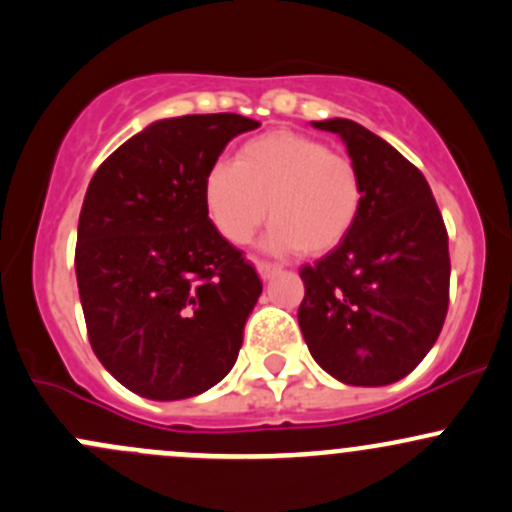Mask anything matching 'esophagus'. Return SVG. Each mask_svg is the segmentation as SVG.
<instances>
[{
	"mask_svg": "<svg viewBox=\"0 0 512 512\" xmlns=\"http://www.w3.org/2000/svg\"><path fill=\"white\" fill-rule=\"evenodd\" d=\"M256 271L263 281H271L276 273H281V266H276V263H268V261H256Z\"/></svg>",
	"mask_w": 512,
	"mask_h": 512,
	"instance_id": "obj_1",
	"label": "esophagus"
}]
</instances>
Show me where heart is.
Wrapping results in <instances>:
<instances>
[{"label": "heart", "mask_w": 512, "mask_h": 512, "mask_svg": "<svg viewBox=\"0 0 512 512\" xmlns=\"http://www.w3.org/2000/svg\"><path fill=\"white\" fill-rule=\"evenodd\" d=\"M355 162L293 130H271L217 162L204 179V204L229 244H246L268 212L266 249L323 256L355 229L362 212Z\"/></svg>", "instance_id": "b5f03b06"}]
</instances>
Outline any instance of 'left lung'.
<instances>
[{
	"mask_svg": "<svg viewBox=\"0 0 512 512\" xmlns=\"http://www.w3.org/2000/svg\"><path fill=\"white\" fill-rule=\"evenodd\" d=\"M340 135L362 179L355 229L300 268L298 325L313 360L352 387H384L434 347L449 310V234L424 175L355 120H318Z\"/></svg>",
	"mask_w": 512,
	"mask_h": 512,
	"instance_id": "left-lung-1",
	"label": "left lung"
}]
</instances>
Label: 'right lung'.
Wrapping results in <instances>:
<instances>
[{"instance_id":"1","label":"right lung","mask_w":512,"mask_h":512,"mask_svg":"<svg viewBox=\"0 0 512 512\" xmlns=\"http://www.w3.org/2000/svg\"><path fill=\"white\" fill-rule=\"evenodd\" d=\"M236 113L155 120L88 184L76 278L93 352L155 402L197 397L234 367L263 286L212 224L204 179L236 135Z\"/></svg>"}]
</instances>
